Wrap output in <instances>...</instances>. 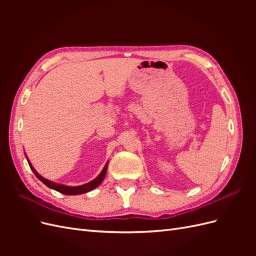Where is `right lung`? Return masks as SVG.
<instances>
[{
  "mask_svg": "<svg viewBox=\"0 0 256 256\" xmlns=\"http://www.w3.org/2000/svg\"><path fill=\"white\" fill-rule=\"evenodd\" d=\"M28 166L30 168H32L33 173L36 175V177L40 180V182H42L47 187L53 189V190H56L58 191L60 193H63V194H67V196H76V194H82V193H86L88 191H92V189L97 188L98 186L102 182V180H104L106 177V170H108V162L104 166V170L102 171V173H100L94 180H92L88 184H82V186H76V187H70V186H64V184H56L53 182H50L48 180H46V178H44L42 176H40V174H38L35 168L32 166V164H30V162L28 161Z\"/></svg>",
  "mask_w": 256,
  "mask_h": 256,
  "instance_id": "right-lung-1",
  "label": "right lung"
}]
</instances>
